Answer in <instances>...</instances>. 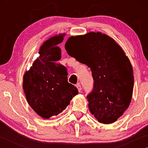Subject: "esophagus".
Listing matches in <instances>:
<instances>
[{
    "instance_id": "34e87169",
    "label": "esophagus",
    "mask_w": 148,
    "mask_h": 148,
    "mask_svg": "<svg viewBox=\"0 0 148 148\" xmlns=\"http://www.w3.org/2000/svg\"><path fill=\"white\" fill-rule=\"evenodd\" d=\"M76 87L77 88V89H78V91H79V92H81V91H82L81 85H80L79 84H77L76 85Z\"/></svg>"
}]
</instances>
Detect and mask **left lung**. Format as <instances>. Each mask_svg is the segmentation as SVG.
<instances>
[{
    "label": "left lung",
    "mask_w": 148,
    "mask_h": 148,
    "mask_svg": "<svg viewBox=\"0 0 148 148\" xmlns=\"http://www.w3.org/2000/svg\"><path fill=\"white\" fill-rule=\"evenodd\" d=\"M65 49L91 69L94 87L87 97L90 112L102 123L116 121L129 108L134 86L133 70L123 50L99 32L70 37Z\"/></svg>",
    "instance_id": "obj_1"
}]
</instances>
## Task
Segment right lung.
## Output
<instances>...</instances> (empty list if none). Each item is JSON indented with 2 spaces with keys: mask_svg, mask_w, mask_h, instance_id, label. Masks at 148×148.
Segmentation results:
<instances>
[{
  "mask_svg": "<svg viewBox=\"0 0 148 148\" xmlns=\"http://www.w3.org/2000/svg\"><path fill=\"white\" fill-rule=\"evenodd\" d=\"M65 33L51 37L39 49V57L23 76V88L27 101L45 119L57 116L70 104L78 90L69 84L66 67L57 61L61 58V43Z\"/></svg>",
  "mask_w": 148,
  "mask_h": 148,
  "instance_id": "obj_1",
  "label": "right lung"
}]
</instances>
